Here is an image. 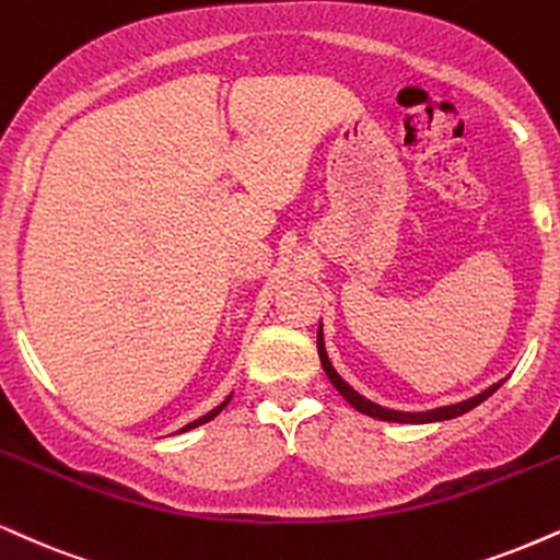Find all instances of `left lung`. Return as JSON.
Here are the masks:
<instances>
[{
	"label": "left lung",
	"instance_id": "1",
	"mask_svg": "<svg viewBox=\"0 0 560 560\" xmlns=\"http://www.w3.org/2000/svg\"><path fill=\"white\" fill-rule=\"evenodd\" d=\"M318 354H320V365L326 370L328 381L334 383L336 390H339L345 399L352 404L357 412L368 415V417H375V420H383V422H407V425H425V422H441V420H454V417H459L464 412H469V409H475L477 404H482L488 396H493L498 388L503 386V381L493 383L490 388L480 390V394L472 396V399L467 401H459V404H448V407H438V409H428V412H396V409H388V407H381V404L365 399L362 394H357V390L349 386V383L341 378L339 373H336L331 360H328L326 354V345H323V326L318 328Z\"/></svg>",
	"mask_w": 560,
	"mask_h": 560
}]
</instances>
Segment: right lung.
<instances>
[{
	"mask_svg": "<svg viewBox=\"0 0 560 560\" xmlns=\"http://www.w3.org/2000/svg\"><path fill=\"white\" fill-rule=\"evenodd\" d=\"M229 399H232V396H226V399H224V401H221V404H219V407H215V409H211V412H208V415H203V417H198V420H192V422H190V425H185V428H182V430H179V433H185V430H192V428L203 425V422H208V420H213V417H215V415H219V412H221V409H224V407H226V404H229Z\"/></svg>",
	"mask_w": 560,
	"mask_h": 560,
	"instance_id": "right-lung-1",
	"label": "right lung"
}]
</instances>
